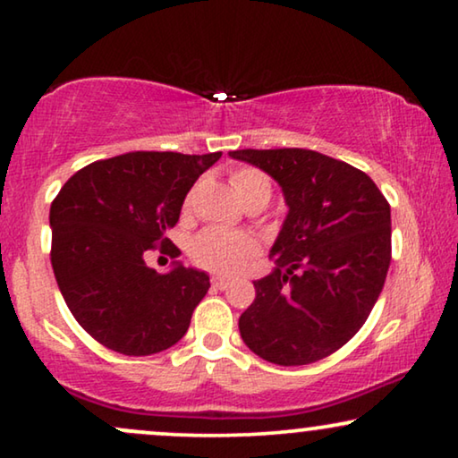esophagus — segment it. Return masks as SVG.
<instances>
[{"instance_id":"1","label":"esophagus","mask_w":458,"mask_h":458,"mask_svg":"<svg viewBox=\"0 0 458 458\" xmlns=\"http://www.w3.org/2000/svg\"><path fill=\"white\" fill-rule=\"evenodd\" d=\"M212 287H216V290H227L229 287V279H225V277H212Z\"/></svg>"}]
</instances>
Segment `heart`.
Returning <instances> with one entry per match:
<instances>
[{"instance_id":"1","label":"heart","mask_w":458,"mask_h":458,"mask_svg":"<svg viewBox=\"0 0 458 458\" xmlns=\"http://www.w3.org/2000/svg\"><path fill=\"white\" fill-rule=\"evenodd\" d=\"M231 183L243 204L254 199L271 198V181L259 168L243 166L231 174ZM190 206V198L185 199V208ZM259 252V242L250 233L225 229H206L198 233L190 243V256L199 268L218 273L233 275Z\"/></svg>"}]
</instances>
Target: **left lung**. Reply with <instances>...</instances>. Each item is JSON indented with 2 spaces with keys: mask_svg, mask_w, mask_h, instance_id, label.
Segmentation results:
<instances>
[{
  "mask_svg": "<svg viewBox=\"0 0 458 458\" xmlns=\"http://www.w3.org/2000/svg\"><path fill=\"white\" fill-rule=\"evenodd\" d=\"M271 174L290 206L240 317L246 346L275 365H309L352 340L371 315L392 260L390 204L373 179L315 149H235Z\"/></svg>",
  "mask_w": 458,
  "mask_h": 458,
  "instance_id": "obj_1",
  "label": "left lung"
}]
</instances>
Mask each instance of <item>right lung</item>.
<instances>
[{
	"instance_id": "obj_1",
	"label": "right lung",
	"mask_w": 458,
	"mask_h": 458,
	"mask_svg": "<svg viewBox=\"0 0 458 458\" xmlns=\"http://www.w3.org/2000/svg\"><path fill=\"white\" fill-rule=\"evenodd\" d=\"M221 152H129L72 174L49 208L52 267L77 323L102 346L127 356L162 352L190 329L208 275L177 265L160 275L154 250L177 259L166 231L187 191Z\"/></svg>"
}]
</instances>
